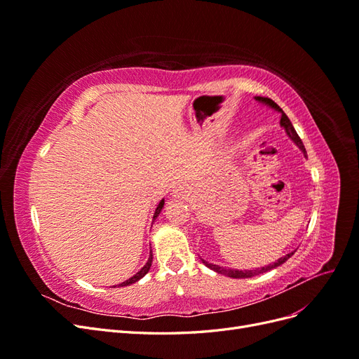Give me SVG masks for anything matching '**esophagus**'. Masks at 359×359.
I'll list each match as a JSON object with an SVG mask.
<instances>
[{"label":"esophagus","mask_w":359,"mask_h":359,"mask_svg":"<svg viewBox=\"0 0 359 359\" xmlns=\"http://www.w3.org/2000/svg\"><path fill=\"white\" fill-rule=\"evenodd\" d=\"M173 196L175 198H178V199H186L189 194H187V191H186V189H184L182 186H180L178 189H175L173 190Z\"/></svg>","instance_id":"1"}]
</instances>
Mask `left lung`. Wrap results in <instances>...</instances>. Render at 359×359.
<instances>
[{
    "instance_id": "obj_1",
    "label": "left lung",
    "mask_w": 359,
    "mask_h": 359,
    "mask_svg": "<svg viewBox=\"0 0 359 359\" xmlns=\"http://www.w3.org/2000/svg\"><path fill=\"white\" fill-rule=\"evenodd\" d=\"M255 100H256V102H259V103L265 104V106H268V107H271V109L277 111V112L281 115L280 126L285 128V132H286V135L289 136V139L292 140V142L295 144V145L302 151V153H306V148H304L302 140L299 139L298 133L295 132V128H293V126H292V123H290V119H289V118H287V115L283 112V109H281V107H280L276 102H273L271 99H268V97H260V95H259V97H255ZM293 253H295V252L287 253L286 256H281L280 259H277V260H276V262L269 264V265H265V266L256 268V269H236V268H227V266H220V265L211 264V262H208V260H205V259H202V257H201V260H202V264H203L205 266H208L210 269L215 271V273H219V274H222V276L231 277V278H252V277H255V276L268 273V271L274 269V268H277V266H280V265H283V264L286 262V260H287Z\"/></svg>"
}]
</instances>
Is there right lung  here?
Here are the masks:
<instances>
[{
    "mask_svg": "<svg viewBox=\"0 0 359 359\" xmlns=\"http://www.w3.org/2000/svg\"><path fill=\"white\" fill-rule=\"evenodd\" d=\"M163 206H165V199H161V201L157 203V206H156V211H154V215H153V223L156 222V219L158 217V214L161 212ZM151 264H153V252H151V250H149V257H148V260H147V264H145L142 268H140V271H137V273H136L133 277H130L128 280L123 281V283H121V285H118V286H119V287H123V286H130V285L136 283V281H139L140 278L147 276V273H148L149 268H151Z\"/></svg>",
    "mask_w": 359,
    "mask_h": 359,
    "instance_id": "obj_1",
    "label": "right lung"
}]
</instances>
